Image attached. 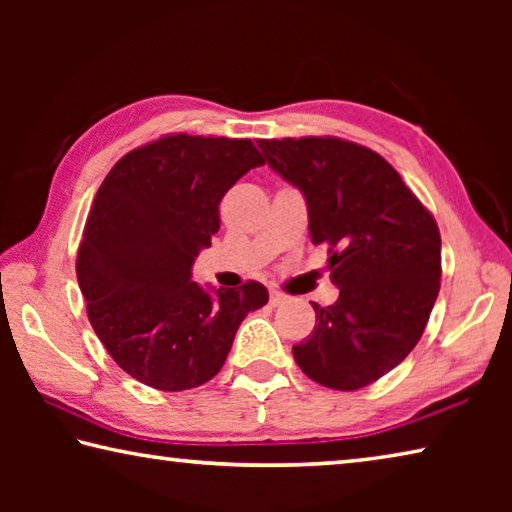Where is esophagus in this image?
Returning <instances> with one entry per match:
<instances>
[{
    "mask_svg": "<svg viewBox=\"0 0 512 512\" xmlns=\"http://www.w3.org/2000/svg\"><path fill=\"white\" fill-rule=\"evenodd\" d=\"M268 302H271L273 307H280V305H284V302H287V296H284L282 291L271 289V293H268Z\"/></svg>",
    "mask_w": 512,
    "mask_h": 512,
    "instance_id": "34e87169",
    "label": "esophagus"
}]
</instances>
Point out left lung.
Instances as JSON below:
<instances>
[{
	"instance_id": "left-lung-1",
	"label": "left lung",
	"mask_w": 512,
	"mask_h": 512,
	"mask_svg": "<svg viewBox=\"0 0 512 512\" xmlns=\"http://www.w3.org/2000/svg\"><path fill=\"white\" fill-rule=\"evenodd\" d=\"M275 173L307 201L311 244L327 246L339 300L314 302L316 325L293 345L309 379L357 391L402 363L440 291V232L379 153L339 137L259 140Z\"/></svg>"
}]
</instances>
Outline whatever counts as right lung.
I'll list each match as a JSON object with an SVG mask.
<instances>
[{"label":"right lung","mask_w":512,"mask_h":512,"mask_svg":"<svg viewBox=\"0 0 512 512\" xmlns=\"http://www.w3.org/2000/svg\"><path fill=\"white\" fill-rule=\"evenodd\" d=\"M250 140L167 135L126 153L103 180L76 257L94 334L142 384L176 393L223 368L264 284L203 289L192 266L219 232L225 192L262 167Z\"/></svg>","instance_id":"right-lung-1"}]
</instances>
